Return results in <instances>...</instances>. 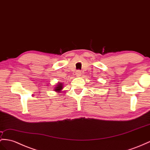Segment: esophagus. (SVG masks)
<instances>
[{
    "label": "esophagus",
    "instance_id": "esophagus-1",
    "mask_svg": "<svg viewBox=\"0 0 150 150\" xmlns=\"http://www.w3.org/2000/svg\"><path fill=\"white\" fill-rule=\"evenodd\" d=\"M81 74H82V73H81V71H80V70H78V71H76L75 75H76V76H77V77H80V76H81Z\"/></svg>",
    "mask_w": 150,
    "mask_h": 150
}]
</instances>
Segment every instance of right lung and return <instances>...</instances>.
<instances>
[{"instance_id": "obj_1", "label": "right lung", "mask_w": 150, "mask_h": 150, "mask_svg": "<svg viewBox=\"0 0 150 150\" xmlns=\"http://www.w3.org/2000/svg\"><path fill=\"white\" fill-rule=\"evenodd\" d=\"M54 91L57 92V93H59L62 91V89H63V82H58L57 83V85L55 86V87H54Z\"/></svg>"}]
</instances>
